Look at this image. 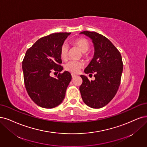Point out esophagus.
<instances>
[{"instance_id":"1","label":"esophagus","mask_w":147,"mask_h":147,"mask_svg":"<svg viewBox=\"0 0 147 147\" xmlns=\"http://www.w3.org/2000/svg\"><path fill=\"white\" fill-rule=\"evenodd\" d=\"M71 76H72V78H75L76 76V74H71Z\"/></svg>"}]
</instances>
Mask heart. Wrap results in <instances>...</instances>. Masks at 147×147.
I'll return each instance as SVG.
<instances>
[{
    "mask_svg": "<svg viewBox=\"0 0 147 147\" xmlns=\"http://www.w3.org/2000/svg\"><path fill=\"white\" fill-rule=\"evenodd\" d=\"M73 44L76 46L80 49V50L84 53V55H86V52H87L90 49V43L85 38H78L73 42ZM68 47L67 44H63L60 50V56L63 60H65L67 58L68 53ZM84 63L80 61H69L65 65V68L68 71L73 73H78L80 68L84 67Z\"/></svg>",
    "mask_w": 147,
    "mask_h": 147,
    "instance_id": "1",
    "label": "heart"
}]
</instances>
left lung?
I'll list each match as a JSON object with an SVG mask.
<instances>
[{
	"label": "left lung",
	"instance_id": "left-lung-1",
	"mask_svg": "<svg viewBox=\"0 0 147 147\" xmlns=\"http://www.w3.org/2000/svg\"><path fill=\"white\" fill-rule=\"evenodd\" d=\"M80 34L89 37L94 44V57L84 72L94 73L95 80L90 81L85 76L80 75L83 82L79 90L86 105L100 108L113 99L119 89L123 71L122 56L111 42L103 35L88 31Z\"/></svg>",
	"mask_w": 147,
	"mask_h": 147
}]
</instances>
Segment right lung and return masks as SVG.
<instances>
[{
    "mask_svg": "<svg viewBox=\"0 0 147 147\" xmlns=\"http://www.w3.org/2000/svg\"><path fill=\"white\" fill-rule=\"evenodd\" d=\"M71 32H57L37 40L26 51L22 62L25 86L35 104L53 108L63 100L71 75L61 65L60 50ZM53 70L59 72L56 78L50 76Z\"/></svg>",
    "mask_w": 147,
    "mask_h": 147,
    "instance_id": "obj_1",
    "label": "right lung"
}]
</instances>
